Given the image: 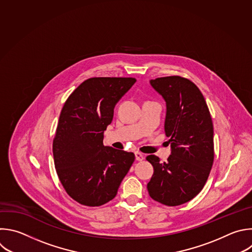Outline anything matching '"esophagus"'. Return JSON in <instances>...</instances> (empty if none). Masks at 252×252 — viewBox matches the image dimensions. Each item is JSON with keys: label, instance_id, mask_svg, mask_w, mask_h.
I'll return each mask as SVG.
<instances>
[{"label": "esophagus", "instance_id": "1", "mask_svg": "<svg viewBox=\"0 0 252 252\" xmlns=\"http://www.w3.org/2000/svg\"><path fill=\"white\" fill-rule=\"evenodd\" d=\"M135 159H136L137 161H141V160L144 159V155H143L141 152L136 151V152H135Z\"/></svg>", "mask_w": 252, "mask_h": 252}]
</instances>
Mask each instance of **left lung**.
Segmentation results:
<instances>
[{
  "mask_svg": "<svg viewBox=\"0 0 252 252\" xmlns=\"http://www.w3.org/2000/svg\"><path fill=\"white\" fill-rule=\"evenodd\" d=\"M166 103L164 129L171 155L166 162L148 155L153 175L149 196L166 206H179L195 198L205 186L214 162V126L205 98L190 80L180 76L150 80Z\"/></svg>",
  "mask_w": 252,
  "mask_h": 252,
  "instance_id": "obj_1",
  "label": "left lung"
}]
</instances>
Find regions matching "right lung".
Returning <instances> with one entry per match:
<instances>
[{"label": "right lung", "instance_id": "right-lung-1", "mask_svg": "<svg viewBox=\"0 0 252 252\" xmlns=\"http://www.w3.org/2000/svg\"><path fill=\"white\" fill-rule=\"evenodd\" d=\"M134 78L95 77L84 81L65 102L52 151L58 178L67 194L84 206L113 200L134 161V154L103 144L114 109Z\"/></svg>", "mask_w": 252, "mask_h": 252}]
</instances>
